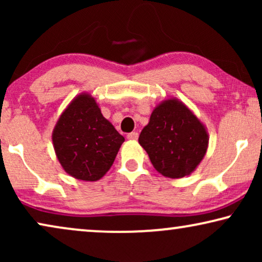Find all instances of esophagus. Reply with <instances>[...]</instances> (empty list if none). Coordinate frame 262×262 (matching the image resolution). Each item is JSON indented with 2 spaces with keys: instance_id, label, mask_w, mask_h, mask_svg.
<instances>
[{
  "instance_id": "34e87169",
  "label": "esophagus",
  "mask_w": 262,
  "mask_h": 262,
  "mask_svg": "<svg viewBox=\"0 0 262 262\" xmlns=\"http://www.w3.org/2000/svg\"><path fill=\"white\" fill-rule=\"evenodd\" d=\"M127 139H131V141L138 139V132H130V134H127Z\"/></svg>"
}]
</instances>
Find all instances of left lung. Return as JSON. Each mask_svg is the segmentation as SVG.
<instances>
[{
	"mask_svg": "<svg viewBox=\"0 0 262 262\" xmlns=\"http://www.w3.org/2000/svg\"><path fill=\"white\" fill-rule=\"evenodd\" d=\"M138 142L160 174L181 179L194 171L203 161L209 134L184 102L169 98L154 108Z\"/></svg>",
	"mask_w": 262,
	"mask_h": 262,
	"instance_id": "8db88e82",
	"label": "left lung"
}]
</instances>
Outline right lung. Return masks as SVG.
Masks as SVG:
<instances>
[{
	"label": "right lung",
	"mask_w": 262,
	"mask_h": 262,
	"mask_svg": "<svg viewBox=\"0 0 262 262\" xmlns=\"http://www.w3.org/2000/svg\"><path fill=\"white\" fill-rule=\"evenodd\" d=\"M125 138L102 116L95 98L81 93L60 114L52 143L60 166L77 180H100L116 160Z\"/></svg>",
	"instance_id": "right-lung-1"
}]
</instances>
